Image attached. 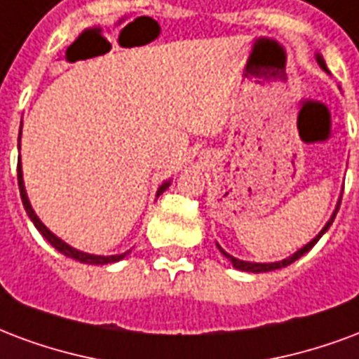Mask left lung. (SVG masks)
I'll list each match as a JSON object with an SVG mask.
<instances>
[{
    "label": "left lung",
    "instance_id": "1",
    "mask_svg": "<svg viewBox=\"0 0 359 359\" xmlns=\"http://www.w3.org/2000/svg\"><path fill=\"white\" fill-rule=\"evenodd\" d=\"M318 62H320V66H321V68H323V70H327V68H325V62H323V58H321L320 55H318ZM339 207H341V201H339V205H337V209H335V213H333V217L329 219L327 224L323 226V230H321V232L318 233V236H316L314 240L310 241L308 245L302 247V249H299V251H297V253H294V255H291L289 259H283V261H281V262H270V264H261V262L240 261V259H233L232 255H228L226 251H222L220 247H219V249H220V251H222V255H224L226 259H230V261H232L233 268H238V270H243V272H255V274H259V272H270V270H280V268L289 266V264H291V262L297 261V259H301L302 255L308 253V251H310V249H312V247H314L316 243H318V240H320V238H321V236H323V233L327 232V228L331 226V222L335 220V215H337V211H339Z\"/></svg>",
    "mask_w": 359,
    "mask_h": 359
}]
</instances>
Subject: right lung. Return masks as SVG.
<instances>
[{
    "instance_id": "obj_1",
    "label": "right lung",
    "mask_w": 359,
    "mask_h": 359,
    "mask_svg": "<svg viewBox=\"0 0 359 359\" xmlns=\"http://www.w3.org/2000/svg\"><path fill=\"white\" fill-rule=\"evenodd\" d=\"M18 140H20V137H18ZM20 146V144H18ZM17 179H18V188H20V200H22V205L24 209H26V213H28V217H30V220L34 222V226L38 228L39 232H41V236H43L45 240L49 241L57 251H60V253L65 255V257H70V259H76V261L79 262H85V264H108V262H118L121 261L123 257H126L127 253L123 255H110V257H102V255H89V253H83V251H78V249H74V247H70L68 243H65L62 240H58L57 236L53 232H49L47 228H45V224L41 222V220L38 219V215L34 213V209H32L30 201H28V196H26V190H24V182H22V167H20V158H18V165H17ZM169 187V182H163L161 187H159L158 190V196L159 194H163V190Z\"/></svg>"
}]
</instances>
